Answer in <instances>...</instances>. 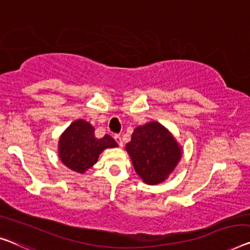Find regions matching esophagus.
<instances>
[{
    "instance_id": "34e87169",
    "label": "esophagus",
    "mask_w": 250,
    "mask_h": 250,
    "mask_svg": "<svg viewBox=\"0 0 250 250\" xmlns=\"http://www.w3.org/2000/svg\"><path fill=\"white\" fill-rule=\"evenodd\" d=\"M114 139H115V141H117V143L119 144V146H120V147L124 146V140H122V138H121L120 135H115V136H114Z\"/></svg>"
}]
</instances>
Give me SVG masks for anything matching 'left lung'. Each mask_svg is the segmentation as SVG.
<instances>
[{
    "mask_svg": "<svg viewBox=\"0 0 250 250\" xmlns=\"http://www.w3.org/2000/svg\"><path fill=\"white\" fill-rule=\"evenodd\" d=\"M125 149L136 173L149 185L165 181L182 157V147L172 133L156 121L137 126Z\"/></svg>",
    "mask_w": 250,
    "mask_h": 250,
    "instance_id": "1",
    "label": "left lung"
}]
</instances>
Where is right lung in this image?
<instances>
[{"label": "right lung", "mask_w": 250, "mask_h": 250, "mask_svg": "<svg viewBox=\"0 0 250 250\" xmlns=\"http://www.w3.org/2000/svg\"><path fill=\"white\" fill-rule=\"evenodd\" d=\"M118 147L112 137L96 138L94 128L85 120L72 122L59 138L58 155L66 167L83 174L96 164L101 152L106 148Z\"/></svg>", "instance_id": "add662e5"}]
</instances>
